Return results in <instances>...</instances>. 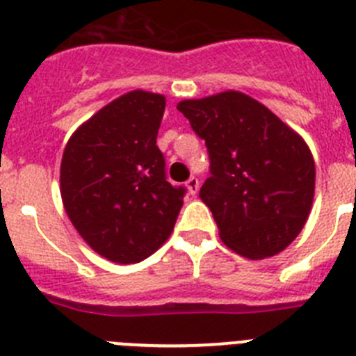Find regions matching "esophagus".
<instances>
[{"label":"esophagus","instance_id":"esophagus-1","mask_svg":"<svg viewBox=\"0 0 356 356\" xmlns=\"http://www.w3.org/2000/svg\"><path fill=\"white\" fill-rule=\"evenodd\" d=\"M187 188H188V194L191 196H194V194H197V191H200V180H197L196 176H191L187 180Z\"/></svg>","mask_w":356,"mask_h":356}]
</instances>
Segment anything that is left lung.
I'll use <instances>...</instances> for the list:
<instances>
[{"label": "left lung", "mask_w": 356, "mask_h": 356, "mask_svg": "<svg viewBox=\"0 0 356 356\" xmlns=\"http://www.w3.org/2000/svg\"><path fill=\"white\" fill-rule=\"evenodd\" d=\"M176 108L209 149L210 178L200 197L222 242L253 260L284 251L312 209L316 165L307 143L237 90L185 99Z\"/></svg>", "instance_id": "left-lung-1"}]
</instances>
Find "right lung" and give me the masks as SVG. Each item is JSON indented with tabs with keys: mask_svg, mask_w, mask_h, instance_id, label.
Instances as JSON below:
<instances>
[{
	"mask_svg": "<svg viewBox=\"0 0 356 356\" xmlns=\"http://www.w3.org/2000/svg\"><path fill=\"white\" fill-rule=\"evenodd\" d=\"M165 97L131 90L71 135L60 165L64 209L87 244L118 264H135L168 241L185 187L165 176L156 146Z\"/></svg>",
	"mask_w": 356,
	"mask_h": 356,
	"instance_id": "obj_1",
	"label": "right lung"
}]
</instances>
